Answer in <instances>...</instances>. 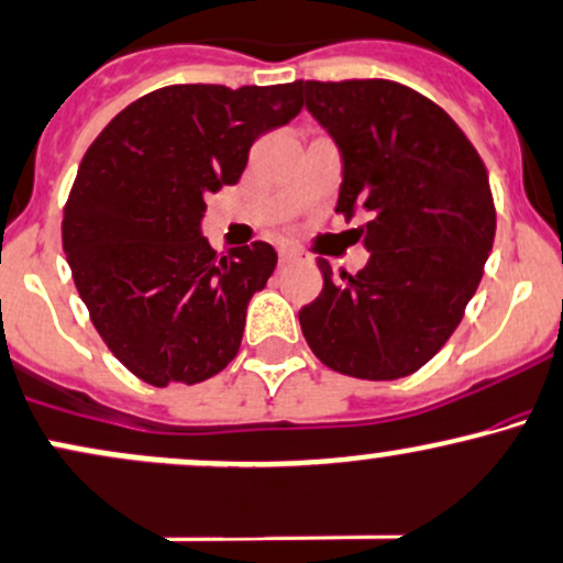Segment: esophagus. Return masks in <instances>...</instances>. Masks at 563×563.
Here are the masks:
<instances>
[{"label": "esophagus", "instance_id": "34e87169", "mask_svg": "<svg viewBox=\"0 0 563 563\" xmlns=\"http://www.w3.org/2000/svg\"><path fill=\"white\" fill-rule=\"evenodd\" d=\"M296 262H305V253L296 251V249L280 251V264H296Z\"/></svg>", "mask_w": 563, "mask_h": 563}]
</instances>
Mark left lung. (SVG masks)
<instances>
[{"label":"left lung","instance_id":"1","mask_svg":"<svg viewBox=\"0 0 563 563\" xmlns=\"http://www.w3.org/2000/svg\"><path fill=\"white\" fill-rule=\"evenodd\" d=\"M305 107L342 154L336 213L368 264L333 277L301 307L307 344L357 379H400L446 344L489 258L497 213L484 159L422 92L390 79L299 82Z\"/></svg>","mask_w":563,"mask_h":563}]
</instances>
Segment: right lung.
Returning <instances> with one entry per match:
<instances>
[{"mask_svg": "<svg viewBox=\"0 0 563 563\" xmlns=\"http://www.w3.org/2000/svg\"><path fill=\"white\" fill-rule=\"evenodd\" d=\"M301 111L299 82L168 85L125 107L85 152L64 208V251L92 325L154 387L230 366L269 243L219 256L202 238L206 195L243 176L253 141Z\"/></svg>", "mask_w": 563, "mask_h": 563, "instance_id": "right-lung-1", "label": "right lung"}]
</instances>
